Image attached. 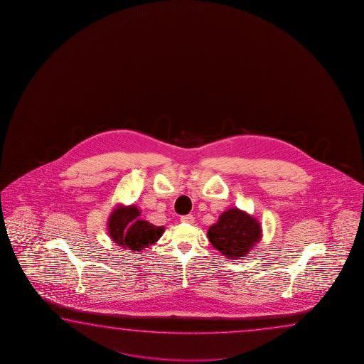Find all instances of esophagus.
<instances>
[{
	"instance_id": "obj_1",
	"label": "esophagus",
	"mask_w": 364,
	"mask_h": 364,
	"mask_svg": "<svg viewBox=\"0 0 364 364\" xmlns=\"http://www.w3.org/2000/svg\"><path fill=\"white\" fill-rule=\"evenodd\" d=\"M181 222L187 223V224H193V223H195V218H193V215H191V214L181 216Z\"/></svg>"
}]
</instances>
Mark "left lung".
Segmentation results:
<instances>
[{
	"label": "left lung",
	"mask_w": 364,
	"mask_h": 364,
	"mask_svg": "<svg viewBox=\"0 0 364 364\" xmlns=\"http://www.w3.org/2000/svg\"><path fill=\"white\" fill-rule=\"evenodd\" d=\"M208 238L213 247L230 259L245 257L262 238V228L256 218L238 208L227 210L210 227Z\"/></svg>",
	"instance_id": "left-lung-1"
}]
</instances>
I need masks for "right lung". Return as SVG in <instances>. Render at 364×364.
I'll use <instances>...</instances> for the list:
<instances>
[{"instance_id": "1", "label": "right lung", "mask_w": 364, "mask_h": 364, "mask_svg": "<svg viewBox=\"0 0 364 364\" xmlns=\"http://www.w3.org/2000/svg\"><path fill=\"white\" fill-rule=\"evenodd\" d=\"M136 205H117L108 218V233L118 246L140 252L161 238L164 227H156L148 220L139 219Z\"/></svg>"}]
</instances>
